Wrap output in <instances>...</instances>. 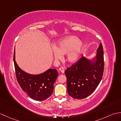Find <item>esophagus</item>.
<instances>
[{
  "label": "esophagus",
  "mask_w": 121,
  "mask_h": 121,
  "mask_svg": "<svg viewBox=\"0 0 121 121\" xmlns=\"http://www.w3.org/2000/svg\"><path fill=\"white\" fill-rule=\"evenodd\" d=\"M59 70L60 71L62 74H63L64 73H65V69H64V68H62V67H61L60 69H59Z\"/></svg>",
  "instance_id": "esophagus-1"
}]
</instances>
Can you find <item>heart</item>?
<instances>
[{"mask_svg": "<svg viewBox=\"0 0 121 121\" xmlns=\"http://www.w3.org/2000/svg\"><path fill=\"white\" fill-rule=\"evenodd\" d=\"M85 45L78 37L74 36L65 38L59 42L53 49L56 60H60L62 55L65 56V61L70 63L78 61L83 52Z\"/></svg>", "mask_w": 121, "mask_h": 121, "instance_id": "heart-1", "label": "heart"}]
</instances>
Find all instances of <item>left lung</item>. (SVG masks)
Instances as JSON below:
<instances>
[{"mask_svg": "<svg viewBox=\"0 0 121 121\" xmlns=\"http://www.w3.org/2000/svg\"><path fill=\"white\" fill-rule=\"evenodd\" d=\"M91 59L83 56L65 73L67 78L68 94L75 99L85 98L98 86L104 70V50L102 43Z\"/></svg>", "mask_w": 121, "mask_h": 121, "instance_id": "obj_1", "label": "left lung"}]
</instances>
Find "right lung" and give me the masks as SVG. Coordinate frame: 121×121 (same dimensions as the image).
I'll use <instances>...</instances> for the list:
<instances>
[{"label": "right lung", "mask_w": 121, "mask_h": 121, "mask_svg": "<svg viewBox=\"0 0 121 121\" xmlns=\"http://www.w3.org/2000/svg\"><path fill=\"white\" fill-rule=\"evenodd\" d=\"M14 51L13 60L18 83L23 91L32 99L37 101H43L52 95L58 73L55 69L48 70L37 75H33L23 71L15 61Z\"/></svg>", "instance_id": "add662e5"}]
</instances>
